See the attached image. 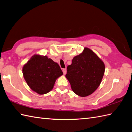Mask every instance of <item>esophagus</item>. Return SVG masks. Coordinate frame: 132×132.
<instances>
[{
	"instance_id": "obj_1",
	"label": "esophagus",
	"mask_w": 132,
	"mask_h": 132,
	"mask_svg": "<svg viewBox=\"0 0 132 132\" xmlns=\"http://www.w3.org/2000/svg\"><path fill=\"white\" fill-rule=\"evenodd\" d=\"M63 74L65 75V74H66V73H67V70H66V69H63Z\"/></svg>"
}]
</instances>
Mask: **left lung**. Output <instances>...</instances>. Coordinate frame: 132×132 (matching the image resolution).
Here are the masks:
<instances>
[{"mask_svg": "<svg viewBox=\"0 0 132 132\" xmlns=\"http://www.w3.org/2000/svg\"><path fill=\"white\" fill-rule=\"evenodd\" d=\"M105 65L92 50L85 47L80 55L72 59L67 67L65 77L76 94L85 97L98 89L103 78Z\"/></svg>", "mask_w": 132, "mask_h": 132, "instance_id": "8db88e82", "label": "left lung"}]
</instances>
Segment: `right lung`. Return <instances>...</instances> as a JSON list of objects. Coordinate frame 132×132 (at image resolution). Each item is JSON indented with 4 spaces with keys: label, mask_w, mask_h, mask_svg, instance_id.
<instances>
[{
    "label": "right lung",
    "mask_w": 132,
    "mask_h": 132,
    "mask_svg": "<svg viewBox=\"0 0 132 132\" xmlns=\"http://www.w3.org/2000/svg\"><path fill=\"white\" fill-rule=\"evenodd\" d=\"M22 73L29 87L40 95L52 90L56 79L63 75L57 63L38 54L34 55L24 64Z\"/></svg>",
    "instance_id": "add662e5"
}]
</instances>
